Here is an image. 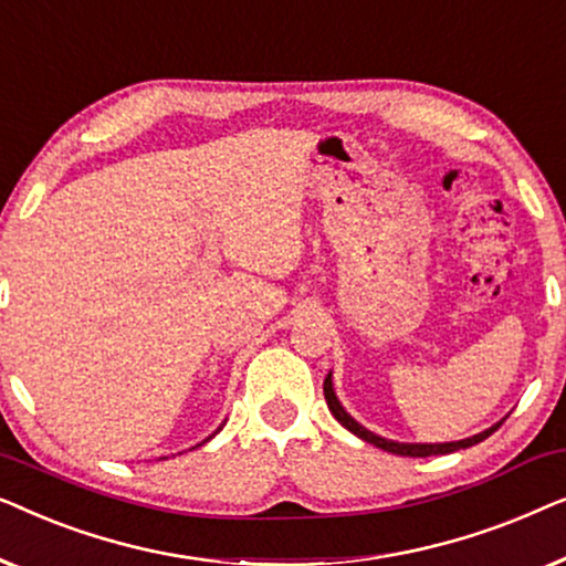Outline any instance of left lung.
<instances>
[{"instance_id":"left-lung-1","label":"left lung","mask_w":566,"mask_h":566,"mask_svg":"<svg viewBox=\"0 0 566 566\" xmlns=\"http://www.w3.org/2000/svg\"><path fill=\"white\" fill-rule=\"evenodd\" d=\"M324 399H327V407L329 412L335 415V420L343 424V428H347L353 432V436H358L366 440V443H374L376 448H381V451H389V453H397V455H409V459H428V455H443V453H453L459 451V448H469V446H476L482 443L484 438H490L494 430L500 428V424H494V428L479 432V436L474 438H467V440H455V443H394V440H386V438H378L374 436V432L363 428V424H358L353 420L350 415L345 412L343 405H339L337 397H335V389H332V374L324 378Z\"/></svg>"}]
</instances>
